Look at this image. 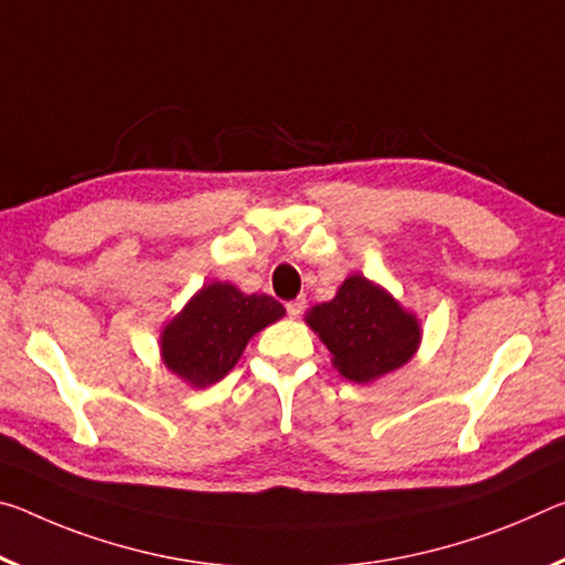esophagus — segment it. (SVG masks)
<instances>
[{"label": "esophagus", "mask_w": 565, "mask_h": 565, "mask_svg": "<svg viewBox=\"0 0 565 565\" xmlns=\"http://www.w3.org/2000/svg\"><path fill=\"white\" fill-rule=\"evenodd\" d=\"M301 311H303V299H294V301L286 303V315H289L291 319H297Z\"/></svg>", "instance_id": "obj_1"}]
</instances>
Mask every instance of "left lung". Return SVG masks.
<instances>
[{
    "mask_svg": "<svg viewBox=\"0 0 565 565\" xmlns=\"http://www.w3.org/2000/svg\"><path fill=\"white\" fill-rule=\"evenodd\" d=\"M307 324L327 344L337 372L356 384L399 370L423 339L417 317L360 274L344 279L334 299L311 307Z\"/></svg>",
    "mask_w": 565,
    "mask_h": 565,
    "instance_id": "1",
    "label": "left lung"
}]
</instances>
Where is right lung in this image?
Segmentation results:
<instances>
[{"label": "right lung", "mask_w": 565, "mask_h": 565, "mask_svg": "<svg viewBox=\"0 0 565 565\" xmlns=\"http://www.w3.org/2000/svg\"><path fill=\"white\" fill-rule=\"evenodd\" d=\"M286 315L266 294H244L234 284H205L160 334L166 366L191 387H209L234 370L248 339Z\"/></svg>", "instance_id": "obj_1"}]
</instances>
